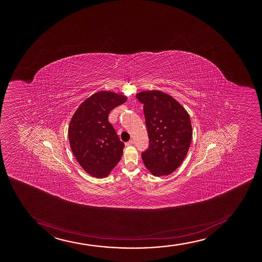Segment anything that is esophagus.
Instances as JSON below:
<instances>
[{"mask_svg":"<svg viewBox=\"0 0 262 262\" xmlns=\"http://www.w3.org/2000/svg\"><path fill=\"white\" fill-rule=\"evenodd\" d=\"M134 145V141L133 140H131V141H129L128 142H126V146H127V147H129V146H133Z\"/></svg>","mask_w":262,"mask_h":262,"instance_id":"esophagus-1","label":"esophagus"}]
</instances>
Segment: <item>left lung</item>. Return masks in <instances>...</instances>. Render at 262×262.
<instances>
[{"label":"left lung","mask_w":262,"mask_h":262,"mask_svg":"<svg viewBox=\"0 0 262 262\" xmlns=\"http://www.w3.org/2000/svg\"><path fill=\"white\" fill-rule=\"evenodd\" d=\"M144 104L149 147L142 154L145 167L156 177L171 174L183 163L190 148L192 126L190 115L177 99L162 91L136 94Z\"/></svg>","instance_id":"8db88e82"}]
</instances>
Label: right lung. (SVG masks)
Returning <instances> with one entry per match:
<instances>
[{
	"label": "right lung",
	"instance_id": "obj_1",
	"mask_svg": "<svg viewBox=\"0 0 262 262\" xmlns=\"http://www.w3.org/2000/svg\"><path fill=\"white\" fill-rule=\"evenodd\" d=\"M126 100L123 94L99 91L84 99L71 119L70 147L78 164L94 178H106L121 159L124 143L109 123L108 115Z\"/></svg>",
	"mask_w": 262,
	"mask_h": 262
}]
</instances>
